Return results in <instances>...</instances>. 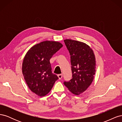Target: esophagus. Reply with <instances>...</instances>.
I'll return each instance as SVG.
<instances>
[{"label": "esophagus", "mask_w": 122, "mask_h": 122, "mask_svg": "<svg viewBox=\"0 0 122 122\" xmlns=\"http://www.w3.org/2000/svg\"><path fill=\"white\" fill-rule=\"evenodd\" d=\"M57 76L58 77L59 79H61L62 78V74H58Z\"/></svg>", "instance_id": "esophagus-1"}]
</instances>
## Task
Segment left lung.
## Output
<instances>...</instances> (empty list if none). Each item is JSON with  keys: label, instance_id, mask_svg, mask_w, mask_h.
Returning <instances> with one entry per match:
<instances>
[{"label": "left lung", "instance_id": "obj_1", "mask_svg": "<svg viewBox=\"0 0 122 122\" xmlns=\"http://www.w3.org/2000/svg\"><path fill=\"white\" fill-rule=\"evenodd\" d=\"M70 54L72 78L64 84L74 94L78 95L86 91L93 81L96 72V61L93 51L84 43L64 40Z\"/></svg>", "mask_w": 122, "mask_h": 122}]
</instances>
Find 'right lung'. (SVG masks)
Instances as JSON below:
<instances>
[{
    "mask_svg": "<svg viewBox=\"0 0 122 122\" xmlns=\"http://www.w3.org/2000/svg\"><path fill=\"white\" fill-rule=\"evenodd\" d=\"M62 47L59 42L46 41L32 47L24 58L22 73L28 86L40 97L46 95L58 79L52 73L50 60Z\"/></svg>",
    "mask_w": 122,
    "mask_h": 122,
    "instance_id": "add662e5",
    "label": "right lung"
}]
</instances>
